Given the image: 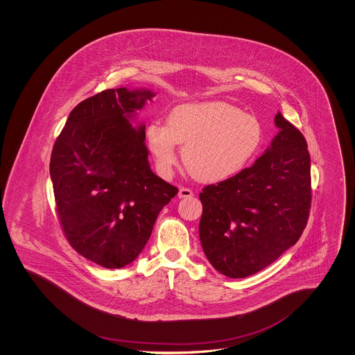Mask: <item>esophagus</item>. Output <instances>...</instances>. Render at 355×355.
I'll use <instances>...</instances> for the list:
<instances>
[{
	"label": "esophagus",
	"mask_w": 355,
	"mask_h": 355,
	"mask_svg": "<svg viewBox=\"0 0 355 355\" xmlns=\"http://www.w3.org/2000/svg\"><path fill=\"white\" fill-rule=\"evenodd\" d=\"M193 196H194L193 191H191L190 189H187V187H181L180 191H178V197H180V198H190V197H193Z\"/></svg>",
	"instance_id": "34e87169"
}]
</instances>
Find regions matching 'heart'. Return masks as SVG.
I'll return each mask as SVG.
<instances>
[{"label": "heart", "mask_w": 355, "mask_h": 355, "mask_svg": "<svg viewBox=\"0 0 355 355\" xmlns=\"http://www.w3.org/2000/svg\"><path fill=\"white\" fill-rule=\"evenodd\" d=\"M259 121L222 101L191 102L173 107L166 125L152 122L146 142L158 171L169 177L184 146V164L207 184L233 178L248 166L262 142Z\"/></svg>", "instance_id": "heart-1"}]
</instances>
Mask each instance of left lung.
<instances>
[{"label":"left lung","mask_w":355,"mask_h":355,"mask_svg":"<svg viewBox=\"0 0 355 355\" xmlns=\"http://www.w3.org/2000/svg\"><path fill=\"white\" fill-rule=\"evenodd\" d=\"M279 133L250 168L200 193V239L213 268L245 278L297 243L311 206L310 154L302 133L278 112Z\"/></svg>","instance_id":"8db88e82"}]
</instances>
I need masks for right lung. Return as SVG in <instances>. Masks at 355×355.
I'll list each match as a JSON object with an SVG mask.
<instances>
[{
  "instance_id": "add662e5",
  "label": "right lung",
  "mask_w": 355,
  "mask_h": 355,
  "mask_svg": "<svg viewBox=\"0 0 355 355\" xmlns=\"http://www.w3.org/2000/svg\"><path fill=\"white\" fill-rule=\"evenodd\" d=\"M150 90L107 89L69 114L51 157V178L70 246L106 269L133 262L165 205L178 193L149 165L145 126L129 119Z\"/></svg>"
}]
</instances>
